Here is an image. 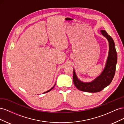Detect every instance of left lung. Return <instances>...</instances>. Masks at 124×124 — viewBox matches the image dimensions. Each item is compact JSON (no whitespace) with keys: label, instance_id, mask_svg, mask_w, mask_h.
Here are the masks:
<instances>
[{"label":"left lung","instance_id":"1","mask_svg":"<svg viewBox=\"0 0 124 124\" xmlns=\"http://www.w3.org/2000/svg\"><path fill=\"white\" fill-rule=\"evenodd\" d=\"M102 35L108 39L109 51L106 66L102 73L92 82L85 83L78 78L73 70V81L76 87L80 91L89 93H97L102 91L109 85L114 77L116 65L117 63V54L115 49V43L112 37L105 31H100Z\"/></svg>","mask_w":124,"mask_h":124}]
</instances>
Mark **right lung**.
Wrapping results in <instances>:
<instances>
[{
	"label": "right lung",
	"instance_id": "1",
	"mask_svg": "<svg viewBox=\"0 0 124 124\" xmlns=\"http://www.w3.org/2000/svg\"><path fill=\"white\" fill-rule=\"evenodd\" d=\"M55 85H56V84H55L54 85V86H53V87H52V88H51V89H50V90H48V91H46V92H44V93H47V92H50V91H51V90H52V89H53V88L54 87V86H55Z\"/></svg>",
	"mask_w": 124,
	"mask_h": 124
}]
</instances>
